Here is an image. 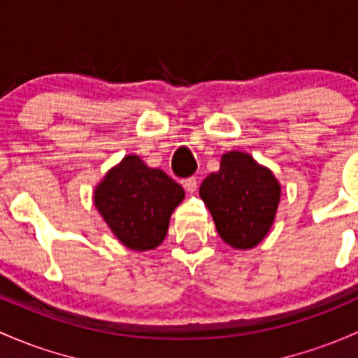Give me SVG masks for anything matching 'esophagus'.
Masks as SVG:
<instances>
[{
	"label": "esophagus",
	"instance_id": "1",
	"mask_svg": "<svg viewBox=\"0 0 358 358\" xmlns=\"http://www.w3.org/2000/svg\"><path fill=\"white\" fill-rule=\"evenodd\" d=\"M183 189H185L189 194H194L195 190H197V178H194V176H190V178H185L182 182Z\"/></svg>",
	"mask_w": 358,
	"mask_h": 358
}]
</instances>
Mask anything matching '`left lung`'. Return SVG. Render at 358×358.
I'll use <instances>...</instances> for the list:
<instances>
[{"label":"left lung","mask_w":358,"mask_h":358,"mask_svg":"<svg viewBox=\"0 0 358 358\" xmlns=\"http://www.w3.org/2000/svg\"><path fill=\"white\" fill-rule=\"evenodd\" d=\"M199 195L223 242L248 250L259 245L273 227L281 185L273 171L250 154L229 150L221 156L220 171L201 183Z\"/></svg>","instance_id":"1"}]
</instances>
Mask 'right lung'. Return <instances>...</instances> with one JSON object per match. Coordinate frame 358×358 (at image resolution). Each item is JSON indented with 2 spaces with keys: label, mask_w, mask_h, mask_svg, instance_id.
<instances>
[{
  "label": "right lung",
  "mask_w": 358,
  "mask_h": 358,
  "mask_svg": "<svg viewBox=\"0 0 358 358\" xmlns=\"http://www.w3.org/2000/svg\"><path fill=\"white\" fill-rule=\"evenodd\" d=\"M185 197L182 185L163 169L149 168L129 154L104 175L94 189V206L113 235L135 252L163 243L169 217Z\"/></svg>",
  "instance_id": "1"
}]
</instances>
